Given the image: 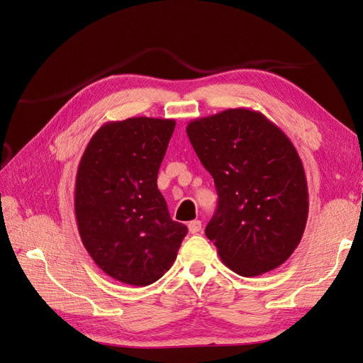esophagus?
Masks as SVG:
<instances>
[{"mask_svg":"<svg viewBox=\"0 0 363 363\" xmlns=\"http://www.w3.org/2000/svg\"><path fill=\"white\" fill-rule=\"evenodd\" d=\"M189 230L191 233H199L202 230V221L201 220H193L189 223Z\"/></svg>","mask_w":363,"mask_h":363,"instance_id":"obj_1","label":"esophagus"}]
</instances>
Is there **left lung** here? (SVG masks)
Listing matches in <instances>:
<instances>
[{
  "label": "left lung",
  "mask_w": 363,
  "mask_h": 363,
  "mask_svg": "<svg viewBox=\"0 0 363 363\" xmlns=\"http://www.w3.org/2000/svg\"><path fill=\"white\" fill-rule=\"evenodd\" d=\"M211 173L218 205L205 233L223 264L244 277L282 265L308 220V182L294 145L259 111L229 108L186 125Z\"/></svg>",
  "instance_id": "1"
}]
</instances>
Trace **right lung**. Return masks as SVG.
<instances>
[{"label":"right lung","mask_w":363,"mask_h":363,"mask_svg":"<svg viewBox=\"0 0 363 363\" xmlns=\"http://www.w3.org/2000/svg\"><path fill=\"white\" fill-rule=\"evenodd\" d=\"M173 119L104 123L81 157L75 216L81 241L101 270L146 286L177 259L186 226L173 221L157 185Z\"/></svg>","instance_id":"obj_1"}]
</instances>
